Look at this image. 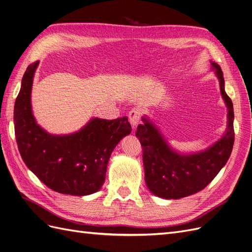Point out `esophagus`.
Here are the masks:
<instances>
[{"instance_id": "esophagus-1", "label": "esophagus", "mask_w": 252, "mask_h": 252, "mask_svg": "<svg viewBox=\"0 0 252 252\" xmlns=\"http://www.w3.org/2000/svg\"><path fill=\"white\" fill-rule=\"evenodd\" d=\"M140 116H141V110L140 109H133L131 112L128 113L129 123H131L133 127H135L138 124H139Z\"/></svg>"}]
</instances>
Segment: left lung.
<instances>
[{"mask_svg": "<svg viewBox=\"0 0 252 252\" xmlns=\"http://www.w3.org/2000/svg\"><path fill=\"white\" fill-rule=\"evenodd\" d=\"M227 108V127L220 139L198 152H179L167 141L154 121L144 115L136 137L143 150L144 180L150 191L162 199H181L202 190L229 159L234 142L233 105L225 92L221 67L210 62Z\"/></svg>", "mask_w": 252, "mask_h": 252, "instance_id": "8db88e82", "label": "left lung"}]
</instances>
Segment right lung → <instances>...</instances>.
<instances>
[{
    "mask_svg": "<svg viewBox=\"0 0 252 252\" xmlns=\"http://www.w3.org/2000/svg\"><path fill=\"white\" fill-rule=\"evenodd\" d=\"M39 62L28 66L14 103V132L22 159L48 188L71 196L98 191L112 152L131 134L127 117H93L76 132L55 135L40 126L31 103L32 85Z\"/></svg>",
    "mask_w": 252,
    "mask_h": 252,
    "instance_id": "1",
    "label": "right lung"
}]
</instances>
